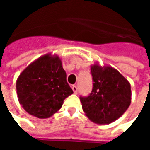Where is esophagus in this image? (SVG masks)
Returning <instances> with one entry per match:
<instances>
[{
  "mask_svg": "<svg viewBox=\"0 0 150 150\" xmlns=\"http://www.w3.org/2000/svg\"><path fill=\"white\" fill-rule=\"evenodd\" d=\"M71 88L75 94H77V93H78V88H77V87H76L75 85H73V86L71 87Z\"/></svg>",
  "mask_w": 150,
  "mask_h": 150,
  "instance_id": "esophagus-1",
  "label": "esophagus"
}]
</instances>
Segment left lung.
Instances as JSON below:
<instances>
[{"instance_id":"obj_1","label":"left lung","mask_w":150,"mask_h":150,"mask_svg":"<svg viewBox=\"0 0 150 150\" xmlns=\"http://www.w3.org/2000/svg\"><path fill=\"white\" fill-rule=\"evenodd\" d=\"M93 88L88 97H80L85 115L92 122L106 125L115 121L129 108L131 85L116 69L109 65L91 66Z\"/></svg>"}]
</instances>
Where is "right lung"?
I'll use <instances>...</instances> for the list:
<instances>
[{
    "instance_id": "obj_1",
    "label": "right lung",
    "mask_w": 150,
    "mask_h": 150,
    "mask_svg": "<svg viewBox=\"0 0 150 150\" xmlns=\"http://www.w3.org/2000/svg\"><path fill=\"white\" fill-rule=\"evenodd\" d=\"M16 89L21 107L40 119L58 112L64 100L73 93L67 82L62 60L51 53L39 57L21 71Z\"/></svg>"
}]
</instances>
